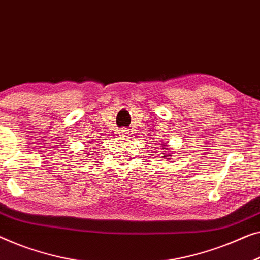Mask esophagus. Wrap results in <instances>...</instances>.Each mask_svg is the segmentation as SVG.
<instances>
[{"label": "esophagus", "mask_w": 260, "mask_h": 260, "mask_svg": "<svg viewBox=\"0 0 260 260\" xmlns=\"http://www.w3.org/2000/svg\"><path fill=\"white\" fill-rule=\"evenodd\" d=\"M127 133H129V130H127V129H121V131H119V134H121L122 136H125Z\"/></svg>", "instance_id": "1"}]
</instances>
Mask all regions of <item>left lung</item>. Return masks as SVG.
Instances as JSON below:
<instances>
[{
    "mask_svg": "<svg viewBox=\"0 0 260 260\" xmlns=\"http://www.w3.org/2000/svg\"><path fill=\"white\" fill-rule=\"evenodd\" d=\"M161 155H163V153H161Z\"/></svg>",
    "mask_w": 260,
    "mask_h": 260,
    "instance_id": "1",
    "label": "left lung"
}]
</instances>
